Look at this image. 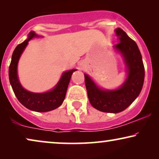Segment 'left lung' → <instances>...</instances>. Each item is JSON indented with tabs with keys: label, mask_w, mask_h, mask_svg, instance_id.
Returning a JSON list of instances; mask_svg holds the SVG:
<instances>
[{
	"label": "left lung",
	"mask_w": 159,
	"mask_h": 159,
	"mask_svg": "<svg viewBox=\"0 0 159 159\" xmlns=\"http://www.w3.org/2000/svg\"><path fill=\"white\" fill-rule=\"evenodd\" d=\"M119 43L114 45L122 53L128 69V77L118 90H103L84 75L88 96L93 107L103 112L119 113L131 105L142 90L145 68L136 43L120 28L116 30Z\"/></svg>",
	"instance_id": "obj_1"
}]
</instances>
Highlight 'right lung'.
I'll return each mask as SVG.
<instances>
[{"label": "right lung", "instance_id": "right-lung-1", "mask_svg": "<svg viewBox=\"0 0 159 159\" xmlns=\"http://www.w3.org/2000/svg\"><path fill=\"white\" fill-rule=\"evenodd\" d=\"M34 32H30L29 38L19 44L12 54L11 61L9 66L8 75L12 89L18 101L28 109L38 112H46L56 109L61 105L66 96L69 81L73 71L76 69L66 71L63 74L56 88L50 92L44 93H34L24 89L19 83L17 77V64L21 53L27 46L28 42L36 37Z\"/></svg>", "mask_w": 159, "mask_h": 159}]
</instances>
